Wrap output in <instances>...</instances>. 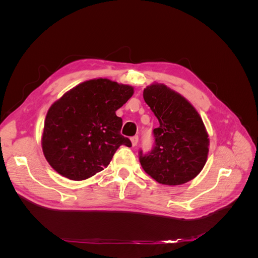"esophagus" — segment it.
Instances as JSON below:
<instances>
[{
  "label": "esophagus",
  "mask_w": 258,
  "mask_h": 258,
  "mask_svg": "<svg viewBox=\"0 0 258 258\" xmlns=\"http://www.w3.org/2000/svg\"><path fill=\"white\" fill-rule=\"evenodd\" d=\"M138 142H139V137H138V136H135V137L131 138L132 146H137V145H138Z\"/></svg>",
  "instance_id": "obj_1"
}]
</instances>
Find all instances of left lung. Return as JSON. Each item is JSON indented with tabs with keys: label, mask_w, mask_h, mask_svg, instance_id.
<instances>
[{
	"label": "left lung",
	"mask_w": 258,
	"mask_h": 258,
	"mask_svg": "<svg viewBox=\"0 0 258 258\" xmlns=\"http://www.w3.org/2000/svg\"><path fill=\"white\" fill-rule=\"evenodd\" d=\"M146 104L158 118L151 152H139L145 172L163 185H181L205 167L209 139L200 115L184 97L161 84L143 91Z\"/></svg>",
	"instance_id": "1"
}]
</instances>
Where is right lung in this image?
<instances>
[{
	"instance_id": "add662e5",
	"label": "right lung",
	"mask_w": 258,
	"mask_h": 258,
	"mask_svg": "<svg viewBox=\"0 0 258 258\" xmlns=\"http://www.w3.org/2000/svg\"><path fill=\"white\" fill-rule=\"evenodd\" d=\"M134 95V88L106 79L84 82L64 93L46 115L42 147L49 165L73 181L102 171L120 145L131 141L120 135L116 115Z\"/></svg>"
}]
</instances>
